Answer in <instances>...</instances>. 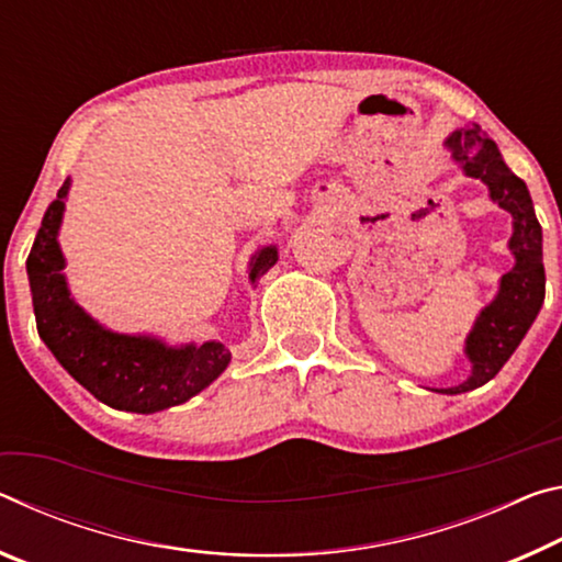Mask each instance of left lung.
Returning <instances> with one entry per match:
<instances>
[{
  "label": "left lung",
  "mask_w": 562,
  "mask_h": 562,
  "mask_svg": "<svg viewBox=\"0 0 562 562\" xmlns=\"http://www.w3.org/2000/svg\"><path fill=\"white\" fill-rule=\"evenodd\" d=\"M456 164L465 177L481 179L491 191V199L513 216V236L508 241L515 266L503 273L498 296L481 311L475 326L465 338V356L471 358V375L453 389H436L438 393H465L481 389L495 379L505 361L520 346L522 336L536 321L546 299V269H542V228L532 209L526 181L505 167L503 156L481 126H461L446 139Z\"/></svg>",
  "instance_id": "obj_1"
}]
</instances>
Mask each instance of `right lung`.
Here are the masks:
<instances>
[{"mask_svg":"<svg viewBox=\"0 0 562 562\" xmlns=\"http://www.w3.org/2000/svg\"><path fill=\"white\" fill-rule=\"evenodd\" d=\"M67 191L69 181H64L42 218L26 259L40 338L74 381L116 411L156 413L194 398L226 371L232 351L218 341L167 346L159 338L114 334L97 324L71 299L61 273L64 256L57 234ZM276 261V246L256 251L248 269L251 283L259 281V276Z\"/></svg>","mask_w":562,"mask_h":562,"instance_id":"1","label":"right lung"}]
</instances>
